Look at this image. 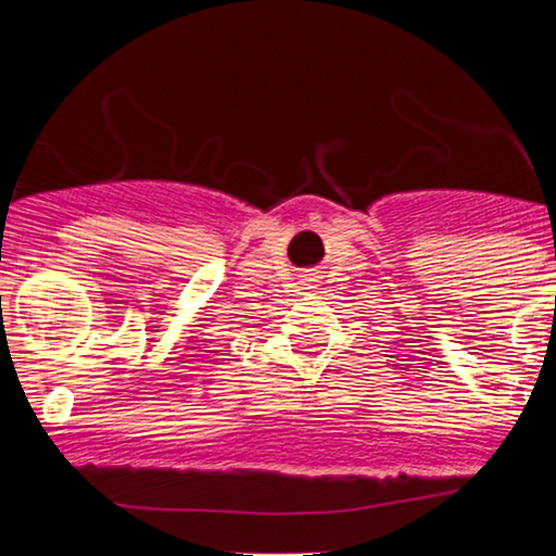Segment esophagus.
<instances>
[{"mask_svg":"<svg viewBox=\"0 0 556 556\" xmlns=\"http://www.w3.org/2000/svg\"><path fill=\"white\" fill-rule=\"evenodd\" d=\"M317 273H306V276H304V280H306V286H312V289H314V283H317Z\"/></svg>","mask_w":556,"mask_h":556,"instance_id":"34e87169","label":"esophagus"}]
</instances>
